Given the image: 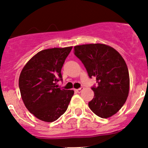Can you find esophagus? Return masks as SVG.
Masks as SVG:
<instances>
[{
	"mask_svg": "<svg viewBox=\"0 0 148 148\" xmlns=\"http://www.w3.org/2000/svg\"><path fill=\"white\" fill-rule=\"evenodd\" d=\"M83 89H84V87H83V86H82V87L79 88V89H74V91H75V92H81L83 90Z\"/></svg>",
	"mask_w": 148,
	"mask_h": 148,
	"instance_id": "1",
	"label": "esophagus"
}]
</instances>
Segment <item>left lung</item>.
<instances>
[{"instance_id": "1", "label": "left lung", "mask_w": 148, "mask_h": 148, "mask_svg": "<svg viewBox=\"0 0 148 148\" xmlns=\"http://www.w3.org/2000/svg\"><path fill=\"white\" fill-rule=\"evenodd\" d=\"M74 54L80 59L90 78L96 77L95 96L89 102L90 110L102 118L114 115L128 97L130 76L122 56L111 46L102 44L74 46Z\"/></svg>"}]
</instances>
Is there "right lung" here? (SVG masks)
Instances as JSON below:
<instances>
[{
	"mask_svg": "<svg viewBox=\"0 0 148 148\" xmlns=\"http://www.w3.org/2000/svg\"><path fill=\"white\" fill-rule=\"evenodd\" d=\"M72 47L53 48L37 53L24 66L19 89L25 106L39 120L51 122L66 111L73 90L58 88L61 71Z\"/></svg>",
	"mask_w": 148,
	"mask_h": 148,
	"instance_id": "add662e5",
	"label": "right lung"
}]
</instances>
